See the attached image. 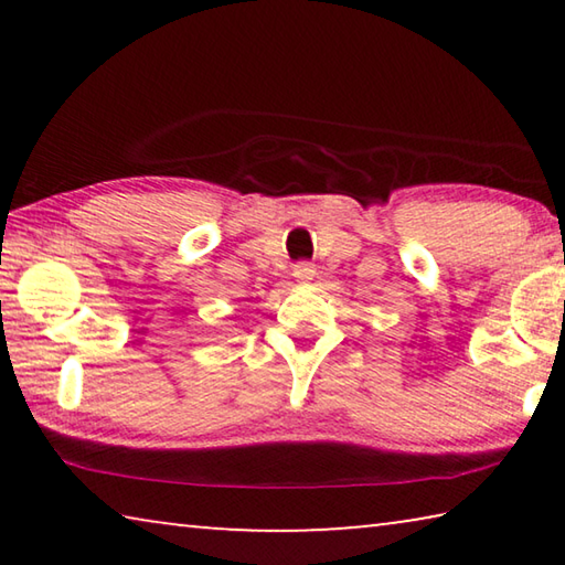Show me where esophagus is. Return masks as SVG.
<instances>
[{
    "label": "esophagus",
    "instance_id": "34e87169",
    "mask_svg": "<svg viewBox=\"0 0 565 565\" xmlns=\"http://www.w3.org/2000/svg\"><path fill=\"white\" fill-rule=\"evenodd\" d=\"M313 274H317V269H313V264H311V262H299V264H294V279H296V281H301V284L311 281V279H313Z\"/></svg>",
    "mask_w": 565,
    "mask_h": 565
}]
</instances>
